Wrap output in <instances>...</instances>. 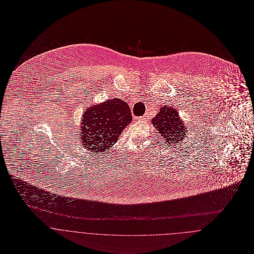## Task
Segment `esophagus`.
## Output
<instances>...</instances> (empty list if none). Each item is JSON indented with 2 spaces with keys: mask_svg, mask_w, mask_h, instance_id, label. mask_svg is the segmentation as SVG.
Listing matches in <instances>:
<instances>
[{
  "mask_svg": "<svg viewBox=\"0 0 254 254\" xmlns=\"http://www.w3.org/2000/svg\"><path fill=\"white\" fill-rule=\"evenodd\" d=\"M145 120H146V117H145V116L138 117V121H145Z\"/></svg>",
  "mask_w": 254,
  "mask_h": 254,
  "instance_id": "1",
  "label": "esophagus"
}]
</instances>
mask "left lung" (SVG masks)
I'll return each mask as SVG.
<instances>
[{
	"label": "left lung",
	"mask_w": 254,
	"mask_h": 254,
	"mask_svg": "<svg viewBox=\"0 0 254 254\" xmlns=\"http://www.w3.org/2000/svg\"><path fill=\"white\" fill-rule=\"evenodd\" d=\"M153 126L161 136V143L165 146H173L182 143L188 137V129L179 117L177 109L172 107L160 108L158 113L151 120Z\"/></svg>",
	"instance_id": "8db88e82"
}]
</instances>
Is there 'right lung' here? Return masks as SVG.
Wrapping results in <instances>:
<instances>
[{
	"instance_id": "obj_1",
	"label": "right lung",
	"mask_w": 254,
	"mask_h": 254,
	"mask_svg": "<svg viewBox=\"0 0 254 254\" xmlns=\"http://www.w3.org/2000/svg\"><path fill=\"white\" fill-rule=\"evenodd\" d=\"M131 121L129 106L120 99H109L84 112L79 138L89 154H104Z\"/></svg>"
}]
</instances>
